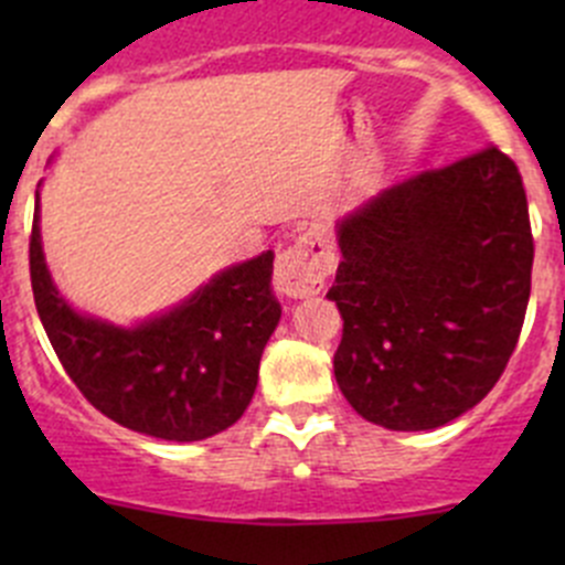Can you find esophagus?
Wrapping results in <instances>:
<instances>
[{
  "mask_svg": "<svg viewBox=\"0 0 565 565\" xmlns=\"http://www.w3.org/2000/svg\"><path fill=\"white\" fill-rule=\"evenodd\" d=\"M335 270V256L322 235H303L276 259L273 287L281 298H311Z\"/></svg>",
  "mask_w": 565,
  "mask_h": 565,
  "instance_id": "1",
  "label": "esophagus"
}]
</instances>
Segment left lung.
Wrapping results in <instances>:
<instances>
[{"label":"left lung","mask_w":565,"mask_h":565,"mask_svg":"<svg viewBox=\"0 0 565 565\" xmlns=\"http://www.w3.org/2000/svg\"><path fill=\"white\" fill-rule=\"evenodd\" d=\"M335 383L358 415L426 431L503 374L530 298L527 199L498 147L385 188L335 221Z\"/></svg>","instance_id":"obj_1"}]
</instances>
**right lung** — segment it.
<instances>
[{"instance_id": "right-lung-1", "label": "right lung", "mask_w": 565, "mask_h": 565, "mask_svg": "<svg viewBox=\"0 0 565 565\" xmlns=\"http://www.w3.org/2000/svg\"><path fill=\"white\" fill-rule=\"evenodd\" d=\"M30 273L51 347L106 418L158 440L193 443L230 429L246 413L262 350L281 319L270 289L273 250L224 267L161 315L108 322L71 306L51 278L38 185Z\"/></svg>"}]
</instances>
